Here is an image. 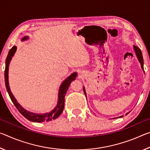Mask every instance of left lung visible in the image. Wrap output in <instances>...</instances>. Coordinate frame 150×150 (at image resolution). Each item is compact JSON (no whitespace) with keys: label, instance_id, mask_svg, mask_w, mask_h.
<instances>
[{"label":"left lung","instance_id":"8db88e82","mask_svg":"<svg viewBox=\"0 0 150 150\" xmlns=\"http://www.w3.org/2000/svg\"><path fill=\"white\" fill-rule=\"evenodd\" d=\"M134 52H135V54H136V57H137V58H138V59L139 61V63H140L142 69V70L144 71V59H143V56H142V53L141 52V50H140V49H139V47H138L137 46H135V45H134ZM83 91H84L85 95L87 96V93H86V91H85V88L84 87H83ZM129 112H127L126 114V115H128ZM122 117H123V116H119V117H118V118H122ZM116 118H117V117H116Z\"/></svg>","mask_w":150,"mask_h":150}]
</instances>
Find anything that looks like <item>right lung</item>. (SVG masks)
<instances>
[{
  "label": "right lung",
  "instance_id": "add662e5",
  "mask_svg": "<svg viewBox=\"0 0 150 150\" xmlns=\"http://www.w3.org/2000/svg\"><path fill=\"white\" fill-rule=\"evenodd\" d=\"M29 38L28 36H24L22 38V41H25ZM17 49L16 46H13L11 50H10L8 55H7L6 62H5V71H4V80H5V85H6V88L8 92V95L10 96L11 100L14 105L16 106L20 114L23 115L25 118L30 121L34 122H48L51 121L54 119L57 118L62 113L64 108V104H65V96L66 95V93L69 87V85L73 81H74L76 77H77V73L74 72L71 74L69 77H67L63 81L61 84L59 88V93H58V100L57 105L53 109L52 111L50 112L44 113V114H38V113H34L32 112L28 111L26 109L24 108L22 106L20 105V104L17 102V100L12 93L11 88H10L9 86V82H8V69H9V65L10 62L12 59V57L14 56L16 51Z\"/></svg>",
  "mask_w": 150,
  "mask_h": 150
}]
</instances>
